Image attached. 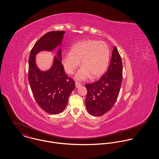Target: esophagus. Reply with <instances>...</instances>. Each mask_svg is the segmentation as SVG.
<instances>
[{
    "label": "esophagus",
    "instance_id": "34e87169",
    "mask_svg": "<svg viewBox=\"0 0 159 159\" xmlns=\"http://www.w3.org/2000/svg\"><path fill=\"white\" fill-rule=\"evenodd\" d=\"M81 85V83H80L79 82H77V81H76V82H75V86H76V88H79Z\"/></svg>",
    "mask_w": 159,
    "mask_h": 159
}]
</instances>
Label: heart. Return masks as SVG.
<instances>
[{
	"instance_id": "heart-1",
	"label": "heart",
	"mask_w": 159,
	"mask_h": 159,
	"mask_svg": "<svg viewBox=\"0 0 159 159\" xmlns=\"http://www.w3.org/2000/svg\"><path fill=\"white\" fill-rule=\"evenodd\" d=\"M110 52L108 45L102 41L88 40L78 42L70 48V52L62 54V62L66 71L73 74L81 64L83 67L78 71L76 78L83 80L101 75L107 68Z\"/></svg>"
}]
</instances>
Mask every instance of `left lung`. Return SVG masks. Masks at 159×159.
Returning <instances> with one entry per match:
<instances>
[{"instance_id":"left-lung-1","label":"left lung","mask_w":159,"mask_h":159,"mask_svg":"<svg viewBox=\"0 0 159 159\" xmlns=\"http://www.w3.org/2000/svg\"><path fill=\"white\" fill-rule=\"evenodd\" d=\"M122 81V60L114 46L107 71L98 81L85 85L88 90L85 103L89 113L101 116L109 111L117 98Z\"/></svg>"}]
</instances>
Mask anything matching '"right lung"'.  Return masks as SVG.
Segmentation results:
<instances>
[{"label":"right lung","instance_id":"right-lung-1","mask_svg":"<svg viewBox=\"0 0 159 159\" xmlns=\"http://www.w3.org/2000/svg\"><path fill=\"white\" fill-rule=\"evenodd\" d=\"M64 33V31H51L45 34L35 43L29 58L28 80L35 100L43 110L52 114L64 111L75 84L64 71L61 61V49L58 57H54L52 67L46 71L37 68L35 55L41 51H51L60 45Z\"/></svg>","mask_w":159,"mask_h":159}]
</instances>
